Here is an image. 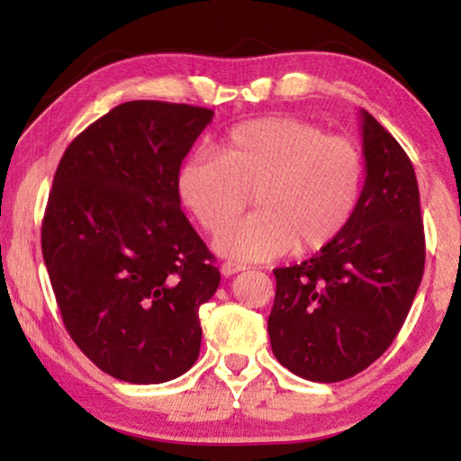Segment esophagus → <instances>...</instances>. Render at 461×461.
Masks as SVG:
<instances>
[{
    "mask_svg": "<svg viewBox=\"0 0 461 461\" xmlns=\"http://www.w3.org/2000/svg\"><path fill=\"white\" fill-rule=\"evenodd\" d=\"M241 270H245L243 264H237V262H224L222 267H220V273H222L224 276H232L237 273H241Z\"/></svg>",
    "mask_w": 461,
    "mask_h": 461,
    "instance_id": "esophagus-1",
    "label": "esophagus"
}]
</instances>
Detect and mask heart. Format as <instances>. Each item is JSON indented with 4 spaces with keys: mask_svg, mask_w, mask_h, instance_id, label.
<instances>
[{
    "mask_svg": "<svg viewBox=\"0 0 461 461\" xmlns=\"http://www.w3.org/2000/svg\"><path fill=\"white\" fill-rule=\"evenodd\" d=\"M363 180V153L348 138L327 136L295 117H262L226 131L218 155L199 150L188 157L178 193L203 229H220L218 254L264 262L294 248L312 254L336 241L355 216ZM249 192L261 210L230 223Z\"/></svg>",
    "mask_w": 461,
    "mask_h": 461,
    "instance_id": "obj_1",
    "label": "heart"
}]
</instances>
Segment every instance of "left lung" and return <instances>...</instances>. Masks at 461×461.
I'll list each match as a JSON object with an SVG mask.
<instances>
[{
    "label": "left lung",
    "instance_id": "8db88e82",
    "mask_svg": "<svg viewBox=\"0 0 461 461\" xmlns=\"http://www.w3.org/2000/svg\"><path fill=\"white\" fill-rule=\"evenodd\" d=\"M365 185L336 241L275 268L268 317L273 355L311 382H342L380 358L405 323L424 275L426 243L411 161L367 111Z\"/></svg>",
    "mask_w": 461,
    "mask_h": 461
}]
</instances>
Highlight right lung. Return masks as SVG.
<instances>
[{
  "label": "right lung",
  "instance_id": "add662e5",
  "mask_svg": "<svg viewBox=\"0 0 461 461\" xmlns=\"http://www.w3.org/2000/svg\"><path fill=\"white\" fill-rule=\"evenodd\" d=\"M213 111L131 100L62 155L41 251L68 336L117 380L169 382L201 348L220 270L180 210L182 159Z\"/></svg>",
  "mask_w": 461,
  "mask_h": 461
}]
</instances>
